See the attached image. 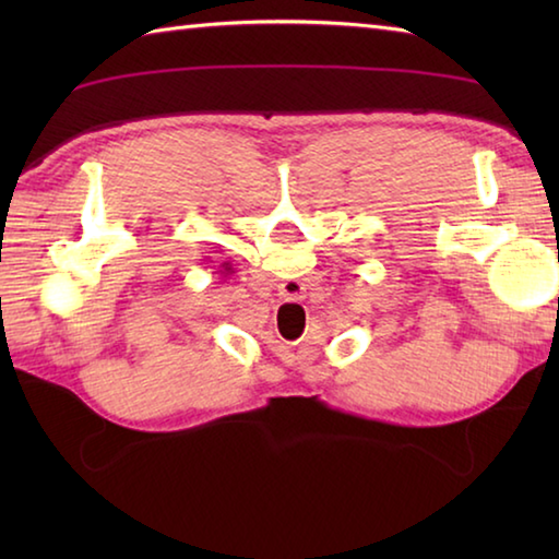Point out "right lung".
I'll return each instance as SVG.
<instances>
[{
  "label": "right lung",
  "instance_id": "obj_1",
  "mask_svg": "<svg viewBox=\"0 0 559 559\" xmlns=\"http://www.w3.org/2000/svg\"><path fill=\"white\" fill-rule=\"evenodd\" d=\"M219 269H222V271H214V273H222V276H224V278H226V276H229V273H234V269H231V263H229V261H224Z\"/></svg>",
  "mask_w": 559,
  "mask_h": 559
}]
</instances>
